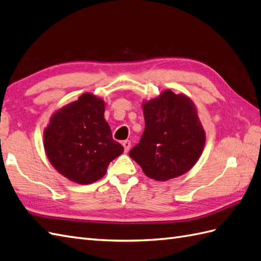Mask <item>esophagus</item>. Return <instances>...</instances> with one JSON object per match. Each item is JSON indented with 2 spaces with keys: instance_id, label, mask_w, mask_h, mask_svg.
I'll list each match as a JSON object with an SVG mask.
<instances>
[{
  "instance_id": "obj_1",
  "label": "esophagus",
  "mask_w": 261,
  "mask_h": 261,
  "mask_svg": "<svg viewBox=\"0 0 261 261\" xmlns=\"http://www.w3.org/2000/svg\"><path fill=\"white\" fill-rule=\"evenodd\" d=\"M122 145H123L125 152H128V151H129L130 148H131V141H130V140H125V141H123Z\"/></svg>"
}]
</instances>
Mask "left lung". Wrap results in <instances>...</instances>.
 <instances>
[{
  "instance_id": "obj_1",
  "label": "left lung",
  "mask_w": 261,
  "mask_h": 261,
  "mask_svg": "<svg viewBox=\"0 0 261 261\" xmlns=\"http://www.w3.org/2000/svg\"><path fill=\"white\" fill-rule=\"evenodd\" d=\"M145 128L129 155L149 178L166 181L186 173L202 152L205 135L193 102L167 90L143 105Z\"/></svg>"
}]
</instances>
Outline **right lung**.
<instances>
[{
  "label": "right lung",
  "mask_w": 261,
  "mask_h": 261,
  "mask_svg": "<svg viewBox=\"0 0 261 261\" xmlns=\"http://www.w3.org/2000/svg\"><path fill=\"white\" fill-rule=\"evenodd\" d=\"M103 114V100L84 93L54 113L44 131L48 160L74 182H95L106 174L109 163L123 152Z\"/></svg>",
  "instance_id": "right-lung-1"
}]
</instances>
